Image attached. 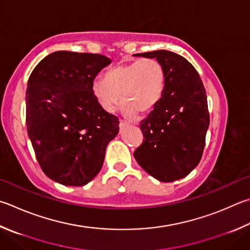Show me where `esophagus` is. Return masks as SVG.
<instances>
[{"instance_id":"1","label":"esophagus","mask_w":250,"mask_h":250,"mask_svg":"<svg viewBox=\"0 0 250 250\" xmlns=\"http://www.w3.org/2000/svg\"><path fill=\"white\" fill-rule=\"evenodd\" d=\"M129 122H126V121H125V120H120V124H119V126H120V129H125V128H126V126H129Z\"/></svg>"}]
</instances>
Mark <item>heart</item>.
Masks as SVG:
<instances>
[{
	"label": "heart",
	"instance_id": "b5f03b06",
	"mask_svg": "<svg viewBox=\"0 0 250 250\" xmlns=\"http://www.w3.org/2000/svg\"><path fill=\"white\" fill-rule=\"evenodd\" d=\"M164 88L165 69L154 58L119 63L92 85L98 105L108 112L115 110L121 101L129 113L151 111L161 101Z\"/></svg>",
	"mask_w": 250,
	"mask_h": 250
}]
</instances>
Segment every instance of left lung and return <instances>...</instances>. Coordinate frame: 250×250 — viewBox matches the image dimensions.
<instances>
[{
	"label": "left lung",
	"mask_w": 250,
	"mask_h": 250,
	"mask_svg": "<svg viewBox=\"0 0 250 250\" xmlns=\"http://www.w3.org/2000/svg\"><path fill=\"white\" fill-rule=\"evenodd\" d=\"M135 56L162 63L165 88L161 101L140 122L144 139L133 156L163 183L184 178L201 160L210 124L203 83L191 63L179 54L156 50Z\"/></svg>",
	"instance_id": "obj_1"
}]
</instances>
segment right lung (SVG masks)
<instances>
[{"mask_svg":"<svg viewBox=\"0 0 250 250\" xmlns=\"http://www.w3.org/2000/svg\"><path fill=\"white\" fill-rule=\"evenodd\" d=\"M111 60L57 51L40 61L26 90V125L37 161L50 179L81 187L96 176L119 120L95 99L92 85Z\"/></svg>","mask_w":250,"mask_h":250,"instance_id":"1","label":"right lung"}]
</instances>
